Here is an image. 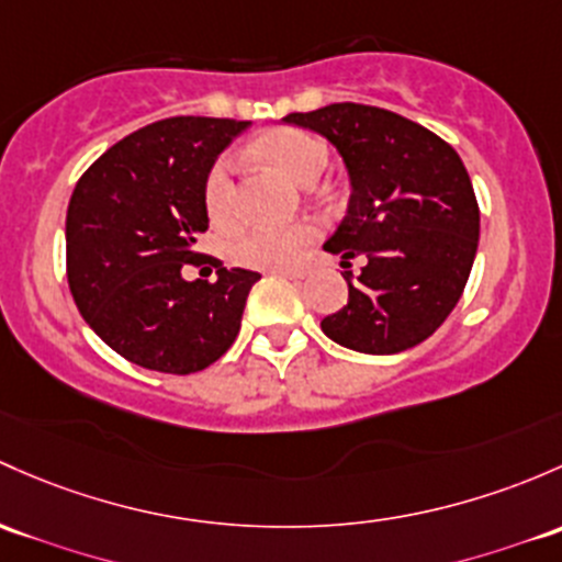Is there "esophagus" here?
Masks as SVG:
<instances>
[{
	"instance_id": "esophagus-1",
	"label": "esophagus",
	"mask_w": 562,
	"mask_h": 562,
	"mask_svg": "<svg viewBox=\"0 0 562 562\" xmlns=\"http://www.w3.org/2000/svg\"><path fill=\"white\" fill-rule=\"evenodd\" d=\"M271 274H277V277H285V280H304L306 277V269H274L271 271Z\"/></svg>"
}]
</instances>
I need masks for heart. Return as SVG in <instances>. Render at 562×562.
<instances>
[{
	"mask_svg": "<svg viewBox=\"0 0 562 562\" xmlns=\"http://www.w3.org/2000/svg\"><path fill=\"white\" fill-rule=\"evenodd\" d=\"M252 153L266 164L282 172L288 180L310 186L328 167V145L304 128L282 126L271 128L252 142ZM204 206L215 226H228L236 217L234 199V158L221 156L212 164L204 180ZM317 228L299 221L291 226H261L250 228L234 241V258L241 266L256 269H285L304 256L306 247L315 241Z\"/></svg>",
	"mask_w": 562,
	"mask_h": 562,
	"instance_id": "b5f03b06",
	"label": "heart"
}]
</instances>
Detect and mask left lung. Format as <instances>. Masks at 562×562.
I'll return each mask as SVG.
<instances>
[{
	"instance_id": "8db88e82",
	"label": "left lung",
	"mask_w": 562,
	"mask_h": 562,
	"mask_svg": "<svg viewBox=\"0 0 562 562\" xmlns=\"http://www.w3.org/2000/svg\"><path fill=\"white\" fill-rule=\"evenodd\" d=\"M341 153L352 196L328 252L363 256L350 299L321 323L339 345L393 356L428 339L454 310L480 245V204L452 145L395 112L336 102L291 112Z\"/></svg>"
}]
</instances>
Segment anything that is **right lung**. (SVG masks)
Masks as SVG:
<instances>
[{
    "mask_svg": "<svg viewBox=\"0 0 562 562\" xmlns=\"http://www.w3.org/2000/svg\"><path fill=\"white\" fill-rule=\"evenodd\" d=\"M232 117L177 115L128 134L82 172L67 210L75 304L117 356L164 374H193L234 345L258 271L196 250L204 180L236 134ZM217 268L215 283L181 277Z\"/></svg>",
    "mask_w": 562,
    "mask_h": 562,
    "instance_id": "add662e5",
    "label": "right lung"
}]
</instances>
